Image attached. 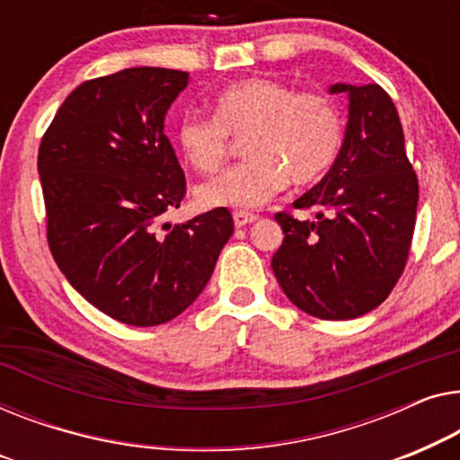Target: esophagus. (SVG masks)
Here are the masks:
<instances>
[{"instance_id": "esophagus-1", "label": "esophagus", "mask_w": 460, "mask_h": 460, "mask_svg": "<svg viewBox=\"0 0 460 460\" xmlns=\"http://www.w3.org/2000/svg\"><path fill=\"white\" fill-rule=\"evenodd\" d=\"M258 221V215L254 212H248V210H235L233 212V223H235V227H245V225Z\"/></svg>"}]
</instances>
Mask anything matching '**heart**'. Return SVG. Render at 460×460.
Listing matches in <instances>:
<instances>
[{
  "label": "heart",
  "instance_id": "b5f03b06",
  "mask_svg": "<svg viewBox=\"0 0 460 460\" xmlns=\"http://www.w3.org/2000/svg\"><path fill=\"white\" fill-rule=\"evenodd\" d=\"M215 119L185 114L179 120V152L198 172H215L243 137L248 160L198 187L204 206L254 208L277 196L288 181H319L341 150L340 106L319 92H296L288 83L252 76L231 83L212 100Z\"/></svg>",
  "mask_w": 460,
  "mask_h": 460
}]
</instances>
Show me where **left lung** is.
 <instances>
[{
	"instance_id": "left-lung-1",
	"label": "left lung",
	"mask_w": 460,
	"mask_h": 460,
	"mask_svg": "<svg viewBox=\"0 0 460 460\" xmlns=\"http://www.w3.org/2000/svg\"><path fill=\"white\" fill-rule=\"evenodd\" d=\"M329 92L350 100L344 144L325 177L294 202L297 210L316 208L313 221L275 215L286 237L270 267L297 308L346 321L377 308L402 275L419 181L384 89L338 83Z\"/></svg>"
}]
</instances>
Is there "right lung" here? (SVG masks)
Returning <instances> with one entry per match:
<instances>
[{
    "mask_svg": "<svg viewBox=\"0 0 460 460\" xmlns=\"http://www.w3.org/2000/svg\"><path fill=\"white\" fill-rule=\"evenodd\" d=\"M190 75L125 68L81 83L39 146L48 243L70 286L133 327L179 316L233 233L227 208L163 223L185 198L164 116Z\"/></svg>",
    "mask_w": 460,
    "mask_h": 460,
    "instance_id": "add662e5",
    "label": "right lung"
}]
</instances>
